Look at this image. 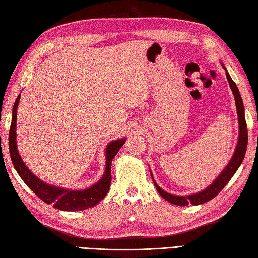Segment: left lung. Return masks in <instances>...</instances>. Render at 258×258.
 Instances as JSON below:
<instances>
[{
	"label": "left lung",
	"mask_w": 258,
	"mask_h": 258,
	"mask_svg": "<svg viewBox=\"0 0 258 258\" xmlns=\"http://www.w3.org/2000/svg\"><path fill=\"white\" fill-rule=\"evenodd\" d=\"M221 64H222L223 69L226 71V78H227V81L229 83V87H231V90L234 94L235 104H236L237 116H238V128H239L237 144H236V147H235L234 154L231 158V161L228 162L225 168H224L221 172V174L218 175L215 179H214V182L210 186H207L205 189L199 191V193L183 195V196L167 193V191L162 189L160 186L157 185V183L154 180V177H153V174L151 172L153 183H154L158 193H160V195L163 197V199H165L167 202L172 203V204H174V205H178V206H186L188 204L200 205V204H204V203L214 199V197H215L224 187H225L226 184L234 176V174L236 173L238 167L240 166V164H242V162L244 160L245 154H246V150H247L248 134H247V125H246V120H245V109H244L242 96H240V94H239L238 87L236 86V84L234 83V81L232 80L231 75L228 74L225 65H224L223 63H221Z\"/></svg>",
	"instance_id": "obj_1"
}]
</instances>
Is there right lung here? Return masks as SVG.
Listing matches in <instances>:
<instances>
[{"mask_svg": "<svg viewBox=\"0 0 258 258\" xmlns=\"http://www.w3.org/2000/svg\"><path fill=\"white\" fill-rule=\"evenodd\" d=\"M21 94L16 98L14 106L12 109V122H11L10 133H9V149L11 160L14 165L15 171L18 172L20 177L23 182L29 186L30 189L34 193L38 199H41L46 204H52L54 207L61 211L75 212L83 211L86 208L95 206L98 202H101L108 193L109 186H111V166L113 158L116 156L125 143L126 139H119L112 141L106 146L105 158L106 165L105 172H104L102 178L94 185L90 186L86 189H70L64 187H57V186L50 185L42 179L38 178L36 175L33 174L22 158L18 151V144H16V118H18V106L20 103Z\"/></svg>", "mask_w": 258, "mask_h": 258, "instance_id": "add662e5", "label": "right lung"}]
</instances>
